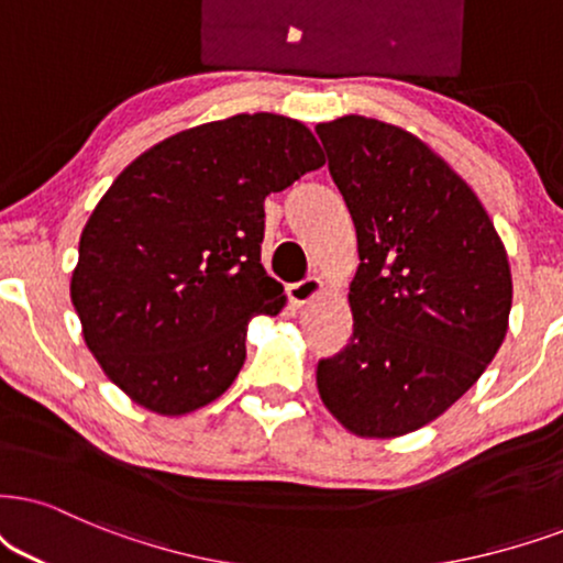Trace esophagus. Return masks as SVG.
<instances>
[{
	"instance_id": "34e87169",
	"label": "esophagus",
	"mask_w": 563,
	"mask_h": 563,
	"mask_svg": "<svg viewBox=\"0 0 563 563\" xmlns=\"http://www.w3.org/2000/svg\"><path fill=\"white\" fill-rule=\"evenodd\" d=\"M322 294V280L319 277H303V280L290 283L288 286V298L294 306H303Z\"/></svg>"
}]
</instances>
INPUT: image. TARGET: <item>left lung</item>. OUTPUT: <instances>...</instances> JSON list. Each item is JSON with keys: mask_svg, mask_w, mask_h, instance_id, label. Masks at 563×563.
Wrapping results in <instances>:
<instances>
[{"mask_svg": "<svg viewBox=\"0 0 563 563\" xmlns=\"http://www.w3.org/2000/svg\"><path fill=\"white\" fill-rule=\"evenodd\" d=\"M317 134L361 260L353 334L319 361V397L355 437H402L452 408L501 347L507 249L475 191L416 134L355 113Z\"/></svg>", "mask_w": 563, "mask_h": 563, "instance_id": "1", "label": "left lung"}]
</instances>
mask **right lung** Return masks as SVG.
<instances>
[{"label": "right lung", "instance_id": "right-lung-1", "mask_svg": "<svg viewBox=\"0 0 563 563\" xmlns=\"http://www.w3.org/2000/svg\"><path fill=\"white\" fill-rule=\"evenodd\" d=\"M324 166L314 134L277 113L191 126L113 179L69 283L82 338L142 408L218 400L246 358V327L286 306L260 262L265 197Z\"/></svg>", "mask_w": 563, "mask_h": 563}]
</instances>
